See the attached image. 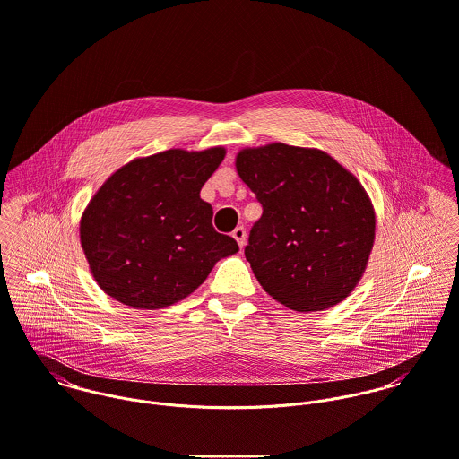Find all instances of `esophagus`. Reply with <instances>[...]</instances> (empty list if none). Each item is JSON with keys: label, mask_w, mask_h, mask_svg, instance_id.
Returning <instances> with one entry per match:
<instances>
[{"label": "esophagus", "mask_w": 459, "mask_h": 459, "mask_svg": "<svg viewBox=\"0 0 459 459\" xmlns=\"http://www.w3.org/2000/svg\"><path fill=\"white\" fill-rule=\"evenodd\" d=\"M232 238L238 241L239 248H243V247H245V243H247V230H245L243 227H238V229H234Z\"/></svg>", "instance_id": "1"}]
</instances>
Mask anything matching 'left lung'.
I'll return each mask as SVG.
<instances>
[{
	"instance_id": "1",
	"label": "left lung",
	"mask_w": 459,
	"mask_h": 459,
	"mask_svg": "<svg viewBox=\"0 0 459 459\" xmlns=\"http://www.w3.org/2000/svg\"><path fill=\"white\" fill-rule=\"evenodd\" d=\"M236 170L263 205L247 261L263 289L296 312L346 299L364 276L376 214L360 181L319 149H241Z\"/></svg>"
}]
</instances>
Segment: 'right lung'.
<instances>
[{"label":"right lung","mask_w":459,"mask_h":459,"mask_svg":"<svg viewBox=\"0 0 459 459\" xmlns=\"http://www.w3.org/2000/svg\"><path fill=\"white\" fill-rule=\"evenodd\" d=\"M223 147L170 149L136 158L95 191L80 220V241L97 285L142 310L189 296L214 264L239 252L212 229L200 189L225 158Z\"/></svg>","instance_id":"1"}]
</instances>
